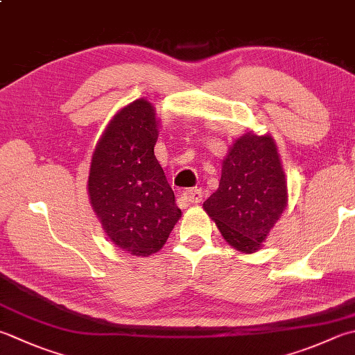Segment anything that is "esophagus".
Here are the masks:
<instances>
[{
	"mask_svg": "<svg viewBox=\"0 0 355 355\" xmlns=\"http://www.w3.org/2000/svg\"><path fill=\"white\" fill-rule=\"evenodd\" d=\"M204 193L200 189H190V190H185L182 195H180V199L184 200V202H189V204H198L202 200Z\"/></svg>",
	"mask_w": 355,
	"mask_h": 355,
	"instance_id": "esophagus-1",
	"label": "esophagus"
}]
</instances>
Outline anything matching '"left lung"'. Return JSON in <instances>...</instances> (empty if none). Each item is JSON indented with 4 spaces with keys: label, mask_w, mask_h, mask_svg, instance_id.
<instances>
[{
    "label": "left lung",
    "mask_w": 355,
    "mask_h": 355,
    "mask_svg": "<svg viewBox=\"0 0 355 355\" xmlns=\"http://www.w3.org/2000/svg\"><path fill=\"white\" fill-rule=\"evenodd\" d=\"M202 207L233 249L253 253L263 247L287 207V180L270 135L249 130L233 142L218 190Z\"/></svg>",
    "instance_id": "left-lung-1"
}]
</instances>
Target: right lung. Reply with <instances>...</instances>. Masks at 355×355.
<instances>
[{
  "label": "right lung",
  "instance_id": "add662e5",
  "mask_svg": "<svg viewBox=\"0 0 355 355\" xmlns=\"http://www.w3.org/2000/svg\"><path fill=\"white\" fill-rule=\"evenodd\" d=\"M157 136L155 106L137 98L110 120L91 157L92 210L111 243L136 257L162 249L182 216L155 156Z\"/></svg>",
  "mask_w": 355,
  "mask_h": 355
}]
</instances>
